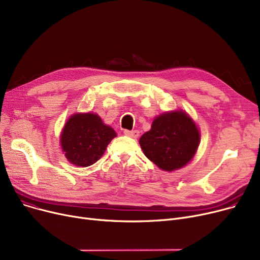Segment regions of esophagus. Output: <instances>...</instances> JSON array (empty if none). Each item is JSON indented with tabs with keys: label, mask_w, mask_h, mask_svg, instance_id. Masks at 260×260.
Here are the masks:
<instances>
[{
	"label": "esophagus",
	"mask_w": 260,
	"mask_h": 260,
	"mask_svg": "<svg viewBox=\"0 0 260 260\" xmlns=\"http://www.w3.org/2000/svg\"><path fill=\"white\" fill-rule=\"evenodd\" d=\"M123 133H124V135L127 136V137H131V138H138V136H139L138 131H127V129H125Z\"/></svg>",
	"instance_id": "34e87169"
}]
</instances>
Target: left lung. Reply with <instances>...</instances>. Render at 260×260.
Returning <instances> with one entry per match:
<instances>
[{
    "label": "left lung",
    "instance_id": "1",
    "mask_svg": "<svg viewBox=\"0 0 260 260\" xmlns=\"http://www.w3.org/2000/svg\"><path fill=\"white\" fill-rule=\"evenodd\" d=\"M200 135L193 120L183 112L157 117L139 140L144 155L163 171L184 167L197 151Z\"/></svg>",
    "mask_w": 260,
    "mask_h": 260
}]
</instances>
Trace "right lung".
Returning a JSON list of instances; mask_svg holds the SVG:
<instances>
[{"mask_svg": "<svg viewBox=\"0 0 260 260\" xmlns=\"http://www.w3.org/2000/svg\"><path fill=\"white\" fill-rule=\"evenodd\" d=\"M115 131L105 125L94 114H76L66 122L61 145L67 160L78 167H89L104 154L116 137Z\"/></svg>", "mask_w": 260, "mask_h": 260, "instance_id": "1", "label": "right lung"}]
</instances>
